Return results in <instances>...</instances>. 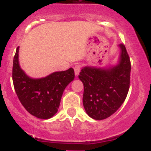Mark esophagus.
<instances>
[{"label": "esophagus", "mask_w": 151, "mask_h": 151, "mask_svg": "<svg viewBox=\"0 0 151 151\" xmlns=\"http://www.w3.org/2000/svg\"><path fill=\"white\" fill-rule=\"evenodd\" d=\"M74 72H75V75H78L79 73H80V71H81V66L80 65H76L75 66H74Z\"/></svg>", "instance_id": "34e87169"}]
</instances>
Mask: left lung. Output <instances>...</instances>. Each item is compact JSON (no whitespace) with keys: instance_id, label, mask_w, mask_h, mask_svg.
<instances>
[{"instance_id":"left-lung-1","label":"left lung","mask_w":151,"mask_h":151,"mask_svg":"<svg viewBox=\"0 0 151 151\" xmlns=\"http://www.w3.org/2000/svg\"><path fill=\"white\" fill-rule=\"evenodd\" d=\"M119 62L109 68L84 67L79 78L83 83V103L92 119L101 120L114 114L124 102L130 85L131 62L124 44Z\"/></svg>"}]
</instances>
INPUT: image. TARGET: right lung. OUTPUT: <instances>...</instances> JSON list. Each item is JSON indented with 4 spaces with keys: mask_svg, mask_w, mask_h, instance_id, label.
<instances>
[{
    "mask_svg": "<svg viewBox=\"0 0 151 151\" xmlns=\"http://www.w3.org/2000/svg\"><path fill=\"white\" fill-rule=\"evenodd\" d=\"M74 70L69 68L40 79L28 77L19 64V47L13 58V82L23 107L33 116L49 119L56 114L65 87L74 80Z\"/></svg>",
    "mask_w": 151,
    "mask_h": 151,
    "instance_id": "add662e5",
    "label": "right lung"
}]
</instances>
